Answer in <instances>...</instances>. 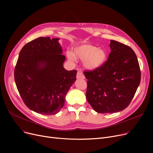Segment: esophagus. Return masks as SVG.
<instances>
[{"label":"esophagus","instance_id":"obj_1","mask_svg":"<svg viewBox=\"0 0 153 153\" xmlns=\"http://www.w3.org/2000/svg\"><path fill=\"white\" fill-rule=\"evenodd\" d=\"M76 77L78 79H85V76H84V75L83 74V73L81 71H78L77 72Z\"/></svg>","mask_w":153,"mask_h":153}]
</instances>
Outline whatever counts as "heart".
Returning <instances> with one entry per match:
<instances>
[{
	"mask_svg": "<svg viewBox=\"0 0 153 153\" xmlns=\"http://www.w3.org/2000/svg\"><path fill=\"white\" fill-rule=\"evenodd\" d=\"M67 57L71 61L76 58L83 60L84 67L89 71L102 68L107 60V52L102 48H97L89 43H84L74 48L73 51H68Z\"/></svg>",
	"mask_w": 153,
	"mask_h": 153,
	"instance_id": "obj_1",
	"label": "heart"
}]
</instances>
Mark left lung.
I'll list each match as a JSON object with an SVG mask.
<instances>
[{"label": "left lung", "mask_w": 153, "mask_h": 153, "mask_svg": "<svg viewBox=\"0 0 153 153\" xmlns=\"http://www.w3.org/2000/svg\"><path fill=\"white\" fill-rule=\"evenodd\" d=\"M108 60L100 69L84 71L86 99L100 114L122 111L130 103L141 81L136 55L127 45L111 40Z\"/></svg>", "instance_id": "obj_1"}]
</instances>
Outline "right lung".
I'll return each instance as SVG.
<instances>
[{
	"instance_id": "add662e5",
	"label": "right lung",
	"mask_w": 153,
	"mask_h": 153,
	"mask_svg": "<svg viewBox=\"0 0 153 153\" xmlns=\"http://www.w3.org/2000/svg\"><path fill=\"white\" fill-rule=\"evenodd\" d=\"M59 39L39 37L28 43L21 50L15 68V84L23 102L42 115L58 113L76 80L77 71L63 67L66 57Z\"/></svg>"
}]
</instances>
